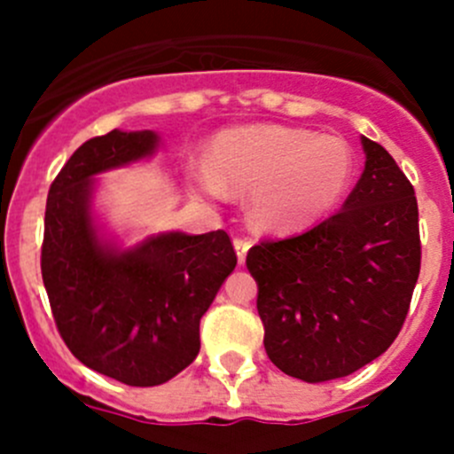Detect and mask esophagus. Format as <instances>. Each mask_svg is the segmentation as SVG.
<instances>
[{
  "instance_id": "obj_1",
  "label": "esophagus",
  "mask_w": 454,
  "mask_h": 454,
  "mask_svg": "<svg viewBox=\"0 0 454 454\" xmlns=\"http://www.w3.org/2000/svg\"><path fill=\"white\" fill-rule=\"evenodd\" d=\"M235 250H237V259H239V263H244L246 254H248V250H250V239H241V237H237Z\"/></svg>"
}]
</instances>
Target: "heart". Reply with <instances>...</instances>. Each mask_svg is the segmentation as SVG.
Instances as JSON below:
<instances>
[{"mask_svg":"<svg viewBox=\"0 0 454 454\" xmlns=\"http://www.w3.org/2000/svg\"><path fill=\"white\" fill-rule=\"evenodd\" d=\"M210 164L191 168L206 195L248 191V217L268 232H292L338 208L356 176V153L338 136L283 125H246L219 131Z\"/></svg>","mask_w":454,"mask_h":454,"instance_id":"b5f03b06","label":"heart"}]
</instances>
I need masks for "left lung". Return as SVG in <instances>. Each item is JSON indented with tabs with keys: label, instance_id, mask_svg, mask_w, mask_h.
<instances>
[{
	"label": "left lung",
	"instance_id": "8db88e82",
	"mask_svg": "<svg viewBox=\"0 0 454 454\" xmlns=\"http://www.w3.org/2000/svg\"><path fill=\"white\" fill-rule=\"evenodd\" d=\"M342 210L308 232L261 241L246 256L268 358L303 382L363 369L391 347L419 277L418 200L378 142Z\"/></svg>",
	"mask_w": 454,
	"mask_h": 454
}]
</instances>
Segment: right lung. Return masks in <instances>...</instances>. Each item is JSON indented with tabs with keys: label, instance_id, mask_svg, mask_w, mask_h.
<instances>
[{
	"label": "right lung",
	"instance_id": "1",
	"mask_svg": "<svg viewBox=\"0 0 454 454\" xmlns=\"http://www.w3.org/2000/svg\"><path fill=\"white\" fill-rule=\"evenodd\" d=\"M155 131L83 142L52 182L41 274L59 333L85 367L129 387H158L200 354V318L235 270L223 231L160 232L131 248L103 232L94 213L100 173L151 158Z\"/></svg>",
	"mask_w": 454,
	"mask_h": 454
}]
</instances>
